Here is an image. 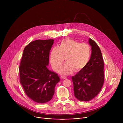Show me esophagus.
<instances>
[{
	"mask_svg": "<svg viewBox=\"0 0 123 123\" xmlns=\"http://www.w3.org/2000/svg\"><path fill=\"white\" fill-rule=\"evenodd\" d=\"M61 79H62V80H64V79H67V78L66 77H65V76H61Z\"/></svg>",
	"mask_w": 123,
	"mask_h": 123,
	"instance_id": "obj_1",
	"label": "esophagus"
}]
</instances>
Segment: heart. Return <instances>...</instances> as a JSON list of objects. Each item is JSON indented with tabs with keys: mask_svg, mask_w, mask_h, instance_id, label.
<instances>
[{
	"mask_svg": "<svg viewBox=\"0 0 123 123\" xmlns=\"http://www.w3.org/2000/svg\"><path fill=\"white\" fill-rule=\"evenodd\" d=\"M91 55L90 46L73 40H62L59 48L54 47L50 53V62L53 69L58 71L65 60V63L59 70L62 75H69L74 70H83L89 61Z\"/></svg>",
	"mask_w": 123,
	"mask_h": 123,
	"instance_id": "obj_1",
	"label": "heart"
}]
</instances>
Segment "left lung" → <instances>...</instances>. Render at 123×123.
Returning <instances> with one entry per match:
<instances>
[{
  "mask_svg": "<svg viewBox=\"0 0 123 123\" xmlns=\"http://www.w3.org/2000/svg\"><path fill=\"white\" fill-rule=\"evenodd\" d=\"M88 43L92 51L89 61L83 70L71 78L74 96L82 101L94 98L100 91L104 81V61L100 49L91 38Z\"/></svg>",
  "mask_w": 123,
  "mask_h": 123,
  "instance_id": "left-lung-1",
  "label": "left lung"
}]
</instances>
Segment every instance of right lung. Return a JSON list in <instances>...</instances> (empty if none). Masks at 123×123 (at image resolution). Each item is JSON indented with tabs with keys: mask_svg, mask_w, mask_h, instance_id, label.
I'll return each instance as SVG.
<instances>
[{
	"mask_svg": "<svg viewBox=\"0 0 123 123\" xmlns=\"http://www.w3.org/2000/svg\"><path fill=\"white\" fill-rule=\"evenodd\" d=\"M54 40H37L24 48L19 66L20 81L26 95L38 103L51 100L60 77L48 70Z\"/></svg>",
	"mask_w": 123,
	"mask_h": 123,
	"instance_id": "add662e5",
	"label": "right lung"
}]
</instances>
